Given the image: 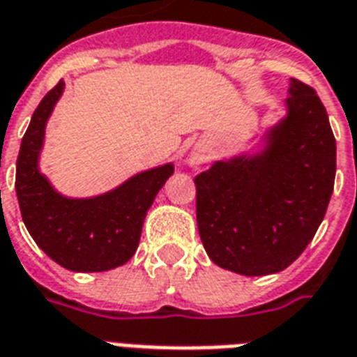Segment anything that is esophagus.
I'll return each mask as SVG.
<instances>
[{"instance_id": "34e87169", "label": "esophagus", "mask_w": 357, "mask_h": 357, "mask_svg": "<svg viewBox=\"0 0 357 357\" xmlns=\"http://www.w3.org/2000/svg\"><path fill=\"white\" fill-rule=\"evenodd\" d=\"M206 160H208V146L197 144L187 157V165H189L190 170H200L206 165Z\"/></svg>"}]
</instances>
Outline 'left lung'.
Masks as SVG:
<instances>
[{"label": "left lung", "mask_w": 357, "mask_h": 357, "mask_svg": "<svg viewBox=\"0 0 357 357\" xmlns=\"http://www.w3.org/2000/svg\"><path fill=\"white\" fill-rule=\"evenodd\" d=\"M337 146L314 89L290 78L284 116L255 146L197 176V225L208 257L247 277L279 273L305 251L335 181Z\"/></svg>", "instance_id": "obj_1"}]
</instances>
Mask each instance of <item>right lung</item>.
Here are the masks:
<instances>
[{"label":"right lung","mask_w":357,"mask_h":357,"mask_svg":"<svg viewBox=\"0 0 357 357\" xmlns=\"http://www.w3.org/2000/svg\"><path fill=\"white\" fill-rule=\"evenodd\" d=\"M65 91L50 89L31 116L16 160V197L35 243L61 268L80 273L108 271L132 258L157 192L174 174V162L148 168L95 197H67L40 172L46 123Z\"/></svg>","instance_id":"add662e5"}]
</instances>
